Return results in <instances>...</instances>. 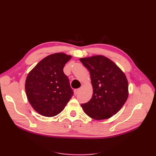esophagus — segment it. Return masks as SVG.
Returning a JSON list of instances; mask_svg holds the SVG:
<instances>
[{
	"label": "esophagus",
	"instance_id": "1",
	"mask_svg": "<svg viewBox=\"0 0 156 156\" xmlns=\"http://www.w3.org/2000/svg\"><path fill=\"white\" fill-rule=\"evenodd\" d=\"M73 92H74V95H75V96H76L77 94H78V92H79V88H77V89H75L74 90H73Z\"/></svg>",
	"mask_w": 156,
	"mask_h": 156
}]
</instances>
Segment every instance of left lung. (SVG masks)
I'll return each instance as SVG.
<instances>
[{
	"instance_id": "obj_1",
	"label": "left lung",
	"mask_w": 156,
	"mask_h": 156,
	"mask_svg": "<svg viewBox=\"0 0 156 156\" xmlns=\"http://www.w3.org/2000/svg\"><path fill=\"white\" fill-rule=\"evenodd\" d=\"M90 73L93 94L81 104L93 119H109L119 112L128 98V81L125 73L111 60L103 55L79 59Z\"/></svg>"
}]
</instances>
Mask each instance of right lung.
Returning a JSON list of instances; mask_svg holds the SVG:
<instances>
[{
	"label": "right lung",
	"instance_id": "right-lung-1",
	"mask_svg": "<svg viewBox=\"0 0 156 156\" xmlns=\"http://www.w3.org/2000/svg\"><path fill=\"white\" fill-rule=\"evenodd\" d=\"M72 56L51 54L36 64L25 81L27 97L40 115L52 117L59 114L73 95L68 77L63 72Z\"/></svg>",
	"mask_w": 156,
	"mask_h": 156
}]
</instances>
